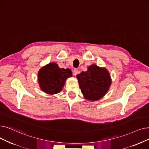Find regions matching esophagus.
I'll list each match as a JSON object with an SVG mask.
<instances>
[{
  "mask_svg": "<svg viewBox=\"0 0 149 149\" xmlns=\"http://www.w3.org/2000/svg\"><path fill=\"white\" fill-rule=\"evenodd\" d=\"M73 74L74 75V76H76L77 74H78V73H79V71H78V69H74V70H73Z\"/></svg>",
  "mask_w": 149,
  "mask_h": 149,
  "instance_id": "esophagus-1",
  "label": "esophagus"
}]
</instances>
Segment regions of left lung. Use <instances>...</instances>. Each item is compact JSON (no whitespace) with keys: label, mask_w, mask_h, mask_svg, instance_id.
I'll use <instances>...</instances> for the list:
<instances>
[{"label":"left lung","mask_w":149,"mask_h":149,"mask_svg":"<svg viewBox=\"0 0 149 149\" xmlns=\"http://www.w3.org/2000/svg\"><path fill=\"white\" fill-rule=\"evenodd\" d=\"M81 91L84 97L91 101L102 98L108 92L111 84L108 71L92 65L87 71L77 74Z\"/></svg>","instance_id":"left-lung-1"}]
</instances>
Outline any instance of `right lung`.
<instances>
[{
  "label": "right lung",
  "instance_id": "right-lung-1",
  "mask_svg": "<svg viewBox=\"0 0 149 149\" xmlns=\"http://www.w3.org/2000/svg\"><path fill=\"white\" fill-rule=\"evenodd\" d=\"M38 76L41 90L46 93L56 94L62 91L65 80L72 76V72L68 68H60L56 63H50L40 70Z\"/></svg>",
  "mask_w": 149,
  "mask_h": 149
}]
</instances>
